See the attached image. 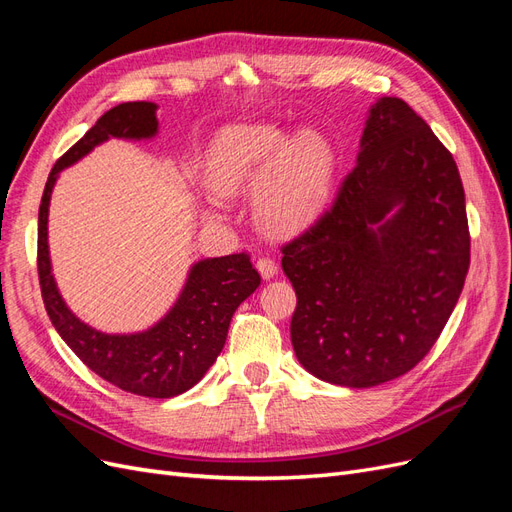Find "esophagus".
Instances as JSON below:
<instances>
[{
  "label": "esophagus",
  "mask_w": 512,
  "mask_h": 512,
  "mask_svg": "<svg viewBox=\"0 0 512 512\" xmlns=\"http://www.w3.org/2000/svg\"><path fill=\"white\" fill-rule=\"evenodd\" d=\"M256 269L262 275V280H273L277 275V262L273 258H260L256 262Z\"/></svg>",
  "instance_id": "34e87169"
}]
</instances>
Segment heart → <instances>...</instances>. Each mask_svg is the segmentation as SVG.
Segmentation results:
<instances>
[{
	"label": "heart",
	"mask_w": 512,
	"mask_h": 512,
	"mask_svg": "<svg viewBox=\"0 0 512 512\" xmlns=\"http://www.w3.org/2000/svg\"><path fill=\"white\" fill-rule=\"evenodd\" d=\"M203 177L211 194L254 188L258 218L275 232H299L327 209L337 177V151L316 130L292 134L277 123L224 128L207 149Z\"/></svg>",
	"instance_id": "heart-1"
}]
</instances>
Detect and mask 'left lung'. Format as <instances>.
Masks as SVG:
<instances>
[{
  "instance_id": "8db88e82",
  "label": "left lung",
  "mask_w": 512,
  "mask_h": 512,
  "mask_svg": "<svg viewBox=\"0 0 512 512\" xmlns=\"http://www.w3.org/2000/svg\"><path fill=\"white\" fill-rule=\"evenodd\" d=\"M297 292L294 354L309 374L369 389L436 344L470 267L457 164L399 98L371 104L331 209L282 247Z\"/></svg>"
}]
</instances>
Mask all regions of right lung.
<instances>
[{
	"instance_id": "right-lung-1",
	"label": "right lung",
	"mask_w": 512,
	"mask_h": 512,
	"mask_svg": "<svg viewBox=\"0 0 512 512\" xmlns=\"http://www.w3.org/2000/svg\"><path fill=\"white\" fill-rule=\"evenodd\" d=\"M158 104L126 102L106 111L79 143L53 166L38 213V275L42 301L53 327L79 359L117 389L143 397L168 399L203 380L218 359L235 309L260 286L247 254L194 262L173 307L136 333H104L89 327L59 294L49 254V205L59 173L83 160L98 145L151 141L158 136Z\"/></svg>"
}]
</instances>
